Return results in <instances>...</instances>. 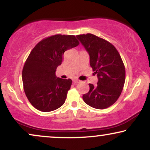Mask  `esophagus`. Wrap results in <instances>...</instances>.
I'll use <instances>...</instances> for the list:
<instances>
[{
    "instance_id": "34e87169",
    "label": "esophagus",
    "mask_w": 150,
    "mask_h": 150,
    "mask_svg": "<svg viewBox=\"0 0 150 150\" xmlns=\"http://www.w3.org/2000/svg\"><path fill=\"white\" fill-rule=\"evenodd\" d=\"M80 82H81V81H79V80H78V79H74V80H73V83H74V84L79 83Z\"/></svg>"
}]
</instances>
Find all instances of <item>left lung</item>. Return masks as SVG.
I'll return each mask as SVG.
<instances>
[{
  "label": "left lung",
  "instance_id": "1",
  "mask_svg": "<svg viewBox=\"0 0 150 150\" xmlns=\"http://www.w3.org/2000/svg\"><path fill=\"white\" fill-rule=\"evenodd\" d=\"M90 57V65L98 78L97 85L89 84L84 102L91 107L104 109L118 100L124 88L126 69L120 53L112 44L95 35H76Z\"/></svg>",
  "mask_w": 150,
  "mask_h": 150
}]
</instances>
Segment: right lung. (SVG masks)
<instances>
[{
	"label": "right lung",
	"mask_w": 150,
	"mask_h": 150,
	"mask_svg": "<svg viewBox=\"0 0 150 150\" xmlns=\"http://www.w3.org/2000/svg\"><path fill=\"white\" fill-rule=\"evenodd\" d=\"M79 42L74 35H54L41 40L30 52L22 69L24 93L36 109L50 112L65 103L72 81L57 78L65 51Z\"/></svg>",
	"instance_id": "right-lung-1"
}]
</instances>
